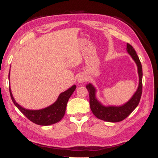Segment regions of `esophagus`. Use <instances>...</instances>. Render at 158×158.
Masks as SVG:
<instances>
[{"mask_svg":"<svg viewBox=\"0 0 158 158\" xmlns=\"http://www.w3.org/2000/svg\"><path fill=\"white\" fill-rule=\"evenodd\" d=\"M86 81L87 77L86 76H85V75H81V76H79L78 78H77V82H78L79 83H82V82H85Z\"/></svg>","mask_w":158,"mask_h":158,"instance_id":"34e87169","label":"esophagus"}]
</instances>
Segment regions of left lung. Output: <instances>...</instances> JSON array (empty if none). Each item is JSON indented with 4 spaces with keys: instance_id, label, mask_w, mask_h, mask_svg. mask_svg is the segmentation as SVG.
<instances>
[{
    "instance_id": "obj_1",
    "label": "left lung",
    "mask_w": 158,
    "mask_h": 158,
    "mask_svg": "<svg viewBox=\"0 0 158 158\" xmlns=\"http://www.w3.org/2000/svg\"><path fill=\"white\" fill-rule=\"evenodd\" d=\"M127 52L132 57L137 66L139 74V86L132 97L121 106H104L96 97V89L92 84H88L86 87L89 94V105L92 112L99 119L108 122H119L128 117L130 114L137 107L142 93V66L139 57L131 44H127Z\"/></svg>"
}]
</instances>
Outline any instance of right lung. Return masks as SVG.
I'll return each instance as SVG.
<instances>
[{
	"label": "right lung",
	"mask_w": 158,
	"mask_h": 158,
	"mask_svg": "<svg viewBox=\"0 0 158 158\" xmlns=\"http://www.w3.org/2000/svg\"><path fill=\"white\" fill-rule=\"evenodd\" d=\"M10 78V74H9ZM76 86L73 85L65 92L61 93L58 96L57 101L53 104L45 108L38 110H27L22 107L21 106L16 103L14 98L12 92L10 88V93L11 98L13 101L15 106L28 118L32 122L35 123L37 125L40 126H48L51 124L57 123L63 118L65 114L66 105L69 98L71 97L72 94L76 89Z\"/></svg>",
	"instance_id": "1"
}]
</instances>
